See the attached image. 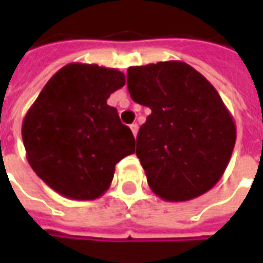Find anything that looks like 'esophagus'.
Listing matches in <instances>:
<instances>
[{"mask_svg":"<svg viewBox=\"0 0 263 263\" xmlns=\"http://www.w3.org/2000/svg\"><path fill=\"white\" fill-rule=\"evenodd\" d=\"M129 128H131V131H132V134H134V137H137V134H138V124H132V125L129 126Z\"/></svg>","mask_w":263,"mask_h":263,"instance_id":"34e87169","label":"esophagus"}]
</instances>
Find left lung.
Segmentation results:
<instances>
[{
    "instance_id": "left-lung-1",
    "label": "left lung",
    "mask_w": 263,
    "mask_h": 263,
    "mask_svg": "<svg viewBox=\"0 0 263 263\" xmlns=\"http://www.w3.org/2000/svg\"><path fill=\"white\" fill-rule=\"evenodd\" d=\"M126 79L132 100L152 111L137 137L152 192L166 201H186L214 187L231 159L237 129L213 84L179 60L132 66Z\"/></svg>"
}]
</instances>
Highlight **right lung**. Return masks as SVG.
<instances>
[{
	"mask_svg": "<svg viewBox=\"0 0 263 263\" xmlns=\"http://www.w3.org/2000/svg\"><path fill=\"white\" fill-rule=\"evenodd\" d=\"M125 74L98 65L69 63L43 87L22 122L29 165L71 200H96L108 190L115 165L135 152L131 129L107 100Z\"/></svg>",
	"mask_w": 263,
	"mask_h": 263,
	"instance_id": "obj_1",
	"label": "right lung"
}]
</instances>
